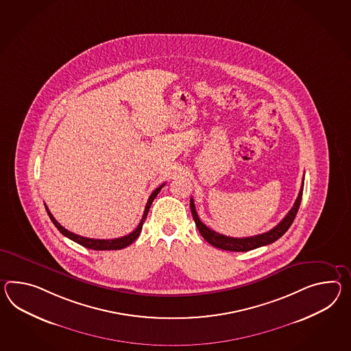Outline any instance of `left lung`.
I'll return each instance as SVG.
<instances>
[{
	"label": "left lung",
	"instance_id": "obj_1",
	"mask_svg": "<svg viewBox=\"0 0 351 351\" xmlns=\"http://www.w3.org/2000/svg\"><path fill=\"white\" fill-rule=\"evenodd\" d=\"M303 185H304V178H303L302 188H300L298 197L295 199L294 206L288 212V214L282 218V222L276 224L273 230H270V231L261 233V234H257V236H251V237H243V239L228 237V236L221 234L218 232L210 230L209 227H206V224L202 222L199 219V217H197L193 197L190 199V209H191V214H193L194 222L197 224V230L200 232V234L204 237L206 242H209L214 247L222 248V250H226V251L245 252V251H250V250H254V248L261 247V246L273 243L276 239H280L282 234L289 230V227H291V223L294 221L297 212L300 209L302 195H303Z\"/></svg>",
	"mask_w": 351,
	"mask_h": 351
}]
</instances>
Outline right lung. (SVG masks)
Wrapping results in <instances>:
<instances>
[{"label": "right lung", "instance_id": "right-lung-1", "mask_svg": "<svg viewBox=\"0 0 351 351\" xmlns=\"http://www.w3.org/2000/svg\"><path fill=\"white\" fill-rule=\"evenodd\" d=\"M163 186H165V184H162L160 188L156 189L154 193L151 194V197H148V202H147V206H145V213H143V217H142L141 222L138 224L137 228H136L134 231L132 232V233H129L127 236L119 237V239H87V237L78 236L76 233L69 232V230H66L64 227H62L60 223L56 221V218L51 215V212H49V209H48V206H45V204H44V206H45L47 213L49 215L51 222H53V224L57 227V230H58L63 236H66V237H69V239H72V241L77 242L78 245H81V246H84V247L91 248V250H97V251H105V250H121V248L127 247V246H129L130 243H133V242L138 239L139 233L142 231V227H143V223H145V218H147L148 210H149V208H151V204H152L154 197H157V194L160 193V190H161Z\"/></svg>", "mask_w": 351, "mask_h": 351}]
</instances>
